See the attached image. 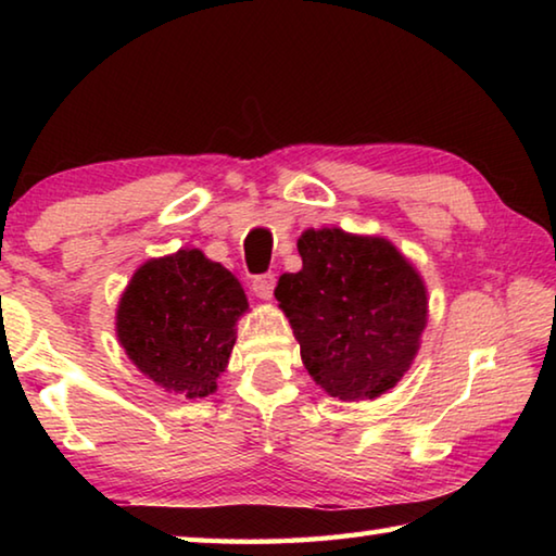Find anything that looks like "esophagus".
Here are the masks:
<instances>
[{
	"label": "esophagus",
	"mask_w": 556,
	"mask_h": 556,
	"mask_svg": "<svg viewBox=\"0 0 556 556\" xmlns=\"http://www.w3.org/2000/svg\"><path fill=\"white\" fill-rule=\"evenodd\" d=\"M275 285H277V277L267 271V275H260L252 279V291L262 299V301H269L271 294H275Z\"/></svg>",
	"instance_id": "obj_1"
}]
</instances>
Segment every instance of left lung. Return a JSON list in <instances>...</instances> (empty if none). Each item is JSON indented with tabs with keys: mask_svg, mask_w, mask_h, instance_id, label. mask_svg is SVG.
I'll return each instance as SVG.
<instances>
[{
	"mask_svg": "<svg viewBox=\"0 0 556 556\" xmlns=\"http://www.w3.org/2000/svg\"><path fill=\"white\" fill-rule=\"evenodd\" d=\"M301 269L275 296L316 384L343 402L375 400L409 370L427 326V287L390 240L308 228Z\"/></svg>",
	"mask_w": 556,
	"mask_h": 556,
	"instance_id": "8db88e82",
	"label": "left lung"
}]
</instances>
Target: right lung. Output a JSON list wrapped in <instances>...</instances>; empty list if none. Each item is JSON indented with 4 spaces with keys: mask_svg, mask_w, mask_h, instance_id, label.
<instances>
[{
    "mask_svg": "<svg viewBox=\"0 0 556 556\" xmlns=\"http://www.w3.org/2000/svg\"><path fill=\"white\" fill-rule=\"evenodd\" d=\"M248 296L232 271L201 250L147 260L117 306V338L131 363L166 392L208 397L230 361Z\"/></svg>",
    "mask_w": 556,
    "mask_h": 556,
    "instance_id": "right-lung-1",
    "label": "right lung"
}]
</instances>
